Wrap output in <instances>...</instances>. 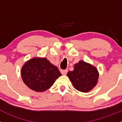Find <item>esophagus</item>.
<instances>
[{"label": "esophagus", "instance_id": "esophagus-1", "mask_svg": "<svg viewBox=\"0 0 122 122\" xmlns=\"http://www.w3.org/2000/svg\"><path fill=\"white\" fill-rule=\"evenodd\" d=\"M67 72H68V70H62L61 71V73H62V74H63V75H66V74L67 73Z\"/></svg>", "mask_w": 122, "mask_h": 122}]
</instances>
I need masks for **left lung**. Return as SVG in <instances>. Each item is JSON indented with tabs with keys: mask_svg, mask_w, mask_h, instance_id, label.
Segmentation results:
<instances>
[{
	"mask_svg": "<svg viewBox=\"0 0 122 122\" xmlns=\"http://www.w3.org/2000/svg\"><path fill=\"white\" fill-rule=\"evenodd\" d=\"M67 76L77 91L87 92L97 83L99 73L96 67L83 61L76 64L74 70L68 71Z\"/></svg>",
	"mask_w": 122,
	"mask_h": 122,
	"instance_id": "8db88e82",
	"label": "left lung"
}]
</instances>
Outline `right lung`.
Listing matches in <instances>:
<instances>
[{
    "instance_id": "1",
    "label": "right lung",
    "mask_w": 122,
    "mask_h": 122,
    "mask_svg": "<svg viewBox=\"0 0 122 122\" xmlns=\"http://www.w3.org/2000/svg\"><path fill=\"white\" fill-rule=\"evenodd\" d=\"M21 75L30 89L40 92L50 88L61 73L46 58H33L22 66Z\"/></svg>"
}]
</instances>
